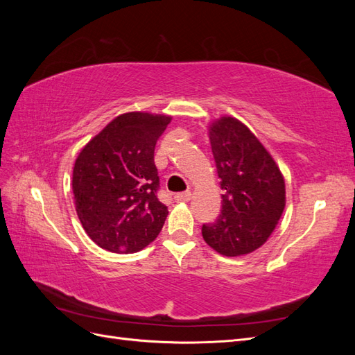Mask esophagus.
Returning a JSON list of instances; mask_svg holds the SVG:
<instances>
[{"mask_svg":"<svg viewBox=\"0 0 355 355\" xmlns=\"http://www.w3.org/2000/svg\"><path fill=\"white\" fill-rule=\"evenodd\" d=\"M191 200V192L185 191V192H179V194L175 196V201L176 202H188Z\"/></svg>","mask_w":355,"mask_h":355,"instance_id":"34e87169","label":"esophagus"}]
</instances>
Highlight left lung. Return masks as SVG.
<instances>
[{"label":"left lung","mask_w":355,"mask_h":355,"mask_svg":"<svg viewBox=\"0 0 355 355\" xmlns=\"http://www.w3.org/2000/svg\"><path fill=\"white\" fill-rule=\"evenodd\" d=\"M209 133L223 194L220 214L202 225V239L223 256L247 254L259 249L282 218L284 179L263 145L239 120L222 116Z\"/></svg>","instance_id":"8db88e82"}]
</instances>
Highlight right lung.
Listing matches in <instances>:
<instances>
[{
	"label": "right lung",
	"instance_id": "1",
	"mask_svg": "<svg viewBox=\"0 0 355 355\" xmlns=\"http://www.w3.org/2000/svg\"><path fill=\"white\" fill-rule=\"evenodd\" d=\"M171 116L128 112L83 148L72 191L89 237L112 253H135L157 239L167 218L158 200L154 151Z\"/></svg>",
	"mask_w": 355,
	"mask_h": 355
}]
</instances>
